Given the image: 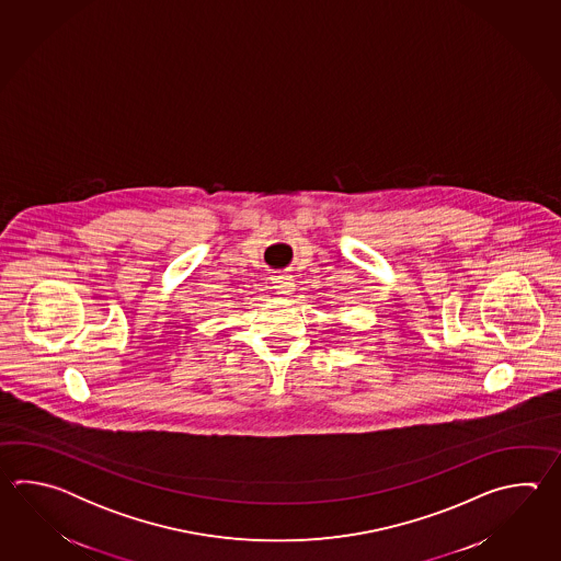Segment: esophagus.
Instances as JSON below:
<instances>
[{"label":"esophagus","mask_w":561,"mask_h":561,"mask_svg":"<svg viewBox=\"0 0 561 561\" xmlns=\"http://www.w3.org/2000/svg\"><path fill=\"white\" fill-rule=\"evenodd\" d=\"M273 283H275L276 293L278 295H293V290H295V280H293V276H276L273 278Z\"/></svg>","instance_id":"1"}]
</instances>
